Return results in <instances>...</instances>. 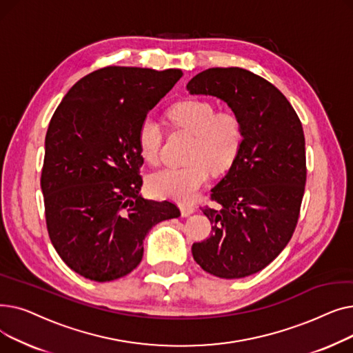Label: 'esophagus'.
<instances>
[{"label":"esophagus","mask_w":353,"mask_h":353,"mask_svg":"<svg viewBox=\"0 0 353 353\" xmlns=\"http://www.w3.org/2000/svg\"><path fill=\"white\" fill-rule=\"evenodd\" d=\"M179 208H180V212H181L183 217H188V216H190L192 213L196 212V206L189 205V203H180Z\"/></svg>","instance_id":"esophagus-1"}]
</instances>
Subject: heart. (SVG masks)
I'll use <instances>...</instances> for the list:
<instances>
[{
	"label": "heart",
	"mask_w": 353,
	"mask_h": 353,
	"mask_svg": "<svg viewBox=\"0 0 353 353\" xmlns=\"http://www.w3.org/2000/svg\"><path fill=\"white\" fill-rule=\"evenodd\" d=\"M176 128L193 134L189 165L169 167L153 173L147 189L154 197L190 201L209 180V170L223 172L236 160L243 143V123L234 111H217L208 100H186L169 110ZM164 132L152 114L143 117L137 132L141 157L150 164L160 161Z\"/></svg>",
	"instance_id": "heart-1"
}]
</instances>
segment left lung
<instances>
[{"label": "left lung", "instance_id": "obj_1", "mask_svg": "<svg viewBox=\"0 0 353 353\" xmlns=\"http://www.w3.org/2000/svg\"><path fill=\"white\" fill-rule=\"evenodd\" d=\"M188 90L223 100L243 123L240 152L212 189L219 208H201L213 233L192 246L203 270L240 279L274 261L298 225L306 183L302 123L279 90L245 68L205 70Z\"/></svg>", "mask_w": 353, "mask_h": 353}]
</instances>
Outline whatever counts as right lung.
Here are the masks:
<instances>
[{
  "mask_svg": "<svg viewBox=\"0 0 353 353\" xmlns=\"http://www.w3.org/2000/svg\"><path fill=\"white\" fill-rule=\"evenodd\" d=\"M181 76L104 67L74 84L54 111L41 170L47 230L63 262L85 279L110 282L134 270L150 229L180 216L174 203L139 193L137 132Z\"/></svg>",
  "mask_w": 353,
  "mask_h": 353,
  "instance_id": "1",
  "label": "right lung"
}]
</instances>
